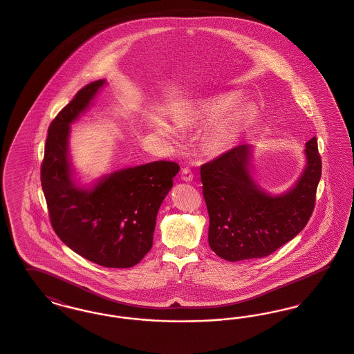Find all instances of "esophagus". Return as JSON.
Here are the masks:
<instances>
[{
  "label": "esophagus",
  "instance_id": "obj_1",
  "mask_svg": "<svg viewBox=\"0 0 354 354\" xmlns=\"http://www.w3.org/2000/svg\"><path fill=\"white\" fill-rule=\"evenodd\" d=\"M192 179H194V174H192L191 169H188V167L182 169V180L183 182H191Z\"/></svg>",
  "mask_w": 354,
  "mask_h": 354
}]
</instances>
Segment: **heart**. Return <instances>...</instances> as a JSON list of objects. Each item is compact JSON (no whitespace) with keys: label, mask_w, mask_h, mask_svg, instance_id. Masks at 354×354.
Segmentation results:
<instances>
[{"label":"heart","mask_w":354,"mask_h":354,"mask_svg":"<svg viewBox=\"0 0 354 354\" xmlns=\"http://www.w3.org/2000/svg\"><path fill=\"white\" fill-rule=\"evenodd\" d=\"M239 103L235 93H220L192 102L172 113L174 122L159 115H149L146 122L155 134L166 139L175 149L185 143L183 129H203L202 147L205 153L219 156L235 147L243 133L251 110L248 106L234 109Z\"/></svg>","instance_id":"heart-1"}]
</instances>
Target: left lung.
I'll use <instances>...</instances> for the list:
<instances>
[{
    "mask_svg": "<svg viewBox=\"0 0 354 354\" xmlns=\"http://www.w3.org/2000/svg\"><path fill=\"white\" fill-rule=\"evenodd\" d=\"M253 151L251 145H241L201 167L208 244L227 261L274 252L303 231L315 207L321 178L316 136L305 143L299 179L280 194H270L254 179Z\"/></svg>",
    "mask_w": 354,
    "mask_h": 354,
    "instance_id": "left-lung-1",
    "label": "left lung"
}]
</instances>
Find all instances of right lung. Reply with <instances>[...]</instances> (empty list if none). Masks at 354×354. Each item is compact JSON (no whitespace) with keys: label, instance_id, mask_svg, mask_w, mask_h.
Returning <instances> with one entry per match:
<instances>
[{"label":"right lung","instance_id":"obj_1","mask_svg":"<svg viewBox=\"0 0 354 354\" xmlns=\"http://www.w3.org/2000/svg\"><path fill=\"white\" fill-rule=\"evenodd\" d=\"M104 84L101 80L84 86L51 122L41 183L51 225L70 250L102 267L130 268L151 250L156 215L179 166L159 160L82 185L70 158L71 124Z\"/></svg>","mask_w":354,"mask_h":354}]
</instances>
